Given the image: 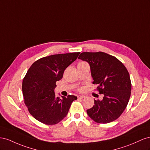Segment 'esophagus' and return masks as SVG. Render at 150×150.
I'll return each mask as SVG.
<instances>
[{
	"mask_svg": "<svg viewBox=\"0 0 150 150\" xmlns=\"http://www.w3.org/2000/svg\"><path fill=\"white\" fill-rule=\"evenodd\" d=\"M77 97H78V99H84V98H85V96L79 95V96H77Z\"/></svg>",
	"mask_w": 150,
	"mask_h": 150,
	"instance_id": "34e87169",
	"label": "esophagus"
}]
</instances>
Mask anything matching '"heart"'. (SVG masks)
Returning <instances> with one entry per match:
<instances>
[{"mask_svg":"<svg viewBox=\"0 0 150 150\" xmlns=\"http://www.w3.org/2000/svg\"><path fill=\"white\" fill-rule=\"evenodd\" d=\"M84 63V62H80V63Z\"/></svg>","mask_w":150,"mask_h":150,"instance_id":"b5f03b06","label":"heart"}]
</instances>
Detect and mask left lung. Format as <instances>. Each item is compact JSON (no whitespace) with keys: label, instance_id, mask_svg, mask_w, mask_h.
<instances>
[{"label":"left lung","instance_id":"1","mask_svg":"<svg viewBox=\"0 0 150 150\" xmlns=\"http://www.w3.org/2000/svg\"><path fill=\"white\" fill-rule=\"evenodd\" d=\"M91 67L93 83L104 97L94 99L87 112L92 120L106 124L117 119L125 110L131 96V82L126 68L117 58L104 52H83L78 58Z\"/></svg>","mask_w":150,"mask_h":150}]
</instances>
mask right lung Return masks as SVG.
Here are the masks:
<instances>
[{
  "label": "right lung",
  "instance_id": "right-lung-1",
  "mask_svg": "<svg viewBox=\"0 0 150 150\" xmlns=\"http://www.w3.org/2000/svg\"><path fill=\"white\" fill-rule=\"evenodd\" d=\"M80 52L53 54L40 58L29 68L23 82L24 103L36 120L47 125L58 124L65 118L72 102L77 97L55 96L57 81L75 61Z\"/></svg>",
  "mask_w": 150,
  "mask_h": 150
}]
</instances>
